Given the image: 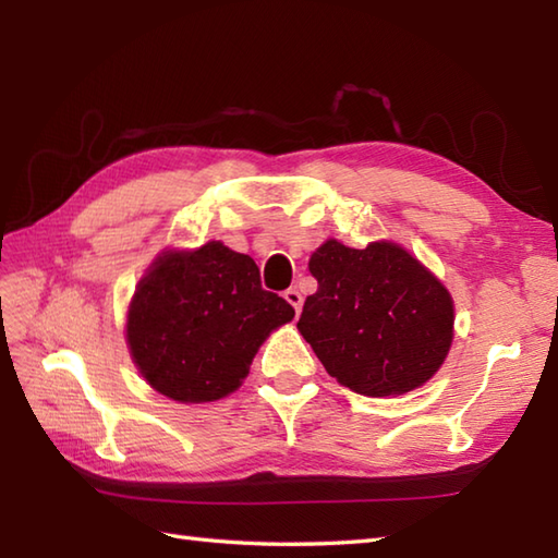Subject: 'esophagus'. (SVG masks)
Returning a JSON list of instances; mask_svg holds the SVG:
<instances>
[{
	"instance_id": "1",
	"label": "esophagus",
	"mask_w": 558,
	"mask_h": 558,
	"mask_svg": "<svg viewBox=\"0 0 558 558\" xmlns=\"http://www.w3.org/2000/svg\"><path fill=\"white\" fill-rule=\"evenodd\" d=\"M286 300L292 304V310L300 314V310H302V292H300L298 288H290V290L286 292Z\"/></svg>"
}]
</instances>
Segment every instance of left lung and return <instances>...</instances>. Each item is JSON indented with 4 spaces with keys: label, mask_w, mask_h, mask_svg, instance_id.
<instances>
[{
    "label": "left lung",
    "mask_w": 558,
    "mask_h": 558,
    "mask_svg": "<svg viewBox=\"0 0 558 558\" xmlns=\"http://www.w3.org/2000/svg\"><path fill=\"white\" fill-rule=\"evenodd\" d=\"M318 288L298 322L326 372L354 393L402 396L438 372L453 342V300L393 242L328 240L310 258Z\"/></svg>",
    "instance_id": "obj_1"
}]
</instances>
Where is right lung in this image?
<instances>
[{
    "label": "right lung",
    "mask_w": 558,
    "mask_h": 558,
    "mask_svg": "<svg viewBox=\"0 0 558 558\" xmlns=\"http://www.w3.org/2000/svg\"><path fill=\"white\" fill-rule=\"evenodd\" d=\"M294 310L260 288L252 256L222 242L162 252L138 280L126 342L141 376L177 402H213L242 386L254 354Z\"/></svg>",
    "instance_id": "obj_1"
}]
</instances>
